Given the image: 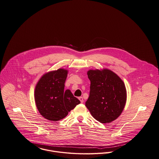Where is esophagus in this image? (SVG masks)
I'll return each instance as SVG.
<instances>
[{
    "mask_svg": "<svg viewBox=\"0 0 159 159\" xmlns=\"http://www.w3.org/2000/svg\"><path fill=\"white\" fill-rule=\"evenodd\" d=\"M78 99H79V100L81 101V103H83V102H84V99H83V97H81H81H79V98H78Z\"/></svg>",
    "mask_w": 159,
    "mask_h": 159,
    "instance_id": "esophagus-1",
    "label": "esophagus"
}]
</instances>
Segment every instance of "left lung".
I'll use <instances>...</instances> for the list:
<instances>
[{
  "mask_svg": "<svg viewBox=\"0 0 159 159\" xmlns=\"http://www.w3.org/2000/svg\"><path fill=\"white\" fill-rule=\"evenodd\" d=\"M90 94L85 106L92 116L101 123H110L122 113L127 101L123 81L111 70H90Z\"/></svg>",
  "mask_w": 159,
  "mask_h": 159,
  "instance_id": "left-lung-1",
  "label": "left lung"
}]
</instances>
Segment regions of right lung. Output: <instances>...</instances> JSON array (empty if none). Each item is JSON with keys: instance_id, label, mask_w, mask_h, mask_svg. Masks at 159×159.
Segmentation results:
<instances>
[{"instance_id": "obj_1", "label": "right lung", "mask_w": 159, "mask_h": 159, "mask_svg": "<svg viewBox=\"0 0 159 159\" xmlns=\"http://www.w3.org/2000/svg\"><path fill=\"white\" fill-rule=\"evenodd\" d=\"M68 71L59 69L43 75L35 86L34 98L41 115L48 120L58 121L80 103L70 90L64 91Z\"/></svg>"}]
</instances>
